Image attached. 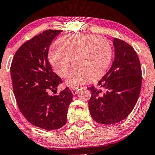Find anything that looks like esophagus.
Segmentation results:
<instances>
[{
    "instance_id": "1",
    "label": "esophagus",
    "mask_w": 155,
    "mask_h": 155,
    "mask_svg": "<svg viewBox=\"0 0 155 155\" xmlns=\"http://www.w3.org/2000/svg\"><path fill=\"white\" fill-rule=\"evenodd\" d=\"M79 89H80V87H74V88L71 89V92H72L73 95H77L78 92V90H79Z\"/></svg>"
}]
</instances>
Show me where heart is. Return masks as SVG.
<instances>
[{
	"label": "heart",
	"instance_id": "b5f03b06",
	"mask_svg": "<svg viewBox=\"0 0 155 155\" xmlns=\"http://www.w3.org/2000/svg\"><path fill=\"white\" fill-rule=\"evenodd\" d=\"M57 45L49 50V62L57 74L65 77L73 60L75 67L66 81L70 87H76L87 78H101L112 60V43L96 35H64L59 38Z\"/></svg>",
	"mask_w": 155,
	"mask_h": 155
}]
</instances>
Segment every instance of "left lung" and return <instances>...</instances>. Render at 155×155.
Segmentation results:
<instances>
[{
	"label": "left lung",
	"instance_id": "obj_1",
	"mask_svg": "<svg viewBox=\"0 0 155 155\" xmlns=\"http://www.w3.org/2000/svg\"><path fill=\"white\" fill-rule=\"evenodd\" d=\"M115 58L112 66L98 86L89 87V109L95 122L103 125L125 119L134 108L142 86V70L137 52L125 41L114 38Z\"/></svg>",
	"mask_w": 155,
	"mask_h": 155
}]
</instances>
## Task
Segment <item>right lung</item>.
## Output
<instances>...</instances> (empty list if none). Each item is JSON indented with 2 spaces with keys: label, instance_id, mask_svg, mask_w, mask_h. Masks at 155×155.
Returning a JSON list of instances; mask_svg holds the SVG:
<instances>
[{
  "label": "right lung",
  "instance_id": "add662e5",
  "mask_svg": "<svg viewBox=\"0 0 155 155\" xmlns=\"http://www.w3.org/2000/svg\"><path fill=\"white\" fill-rule=\"evenodd\" d=\"M63 30H48L24 43L10 67L12 89L19 110L32 125L48 130L66 125L73 98L68 87L57 93L61 78L52 71L48 59L51 42Z\"/></svg>",
  "mask_w": 155,
  "mask_h": 155
}]
</instances>
